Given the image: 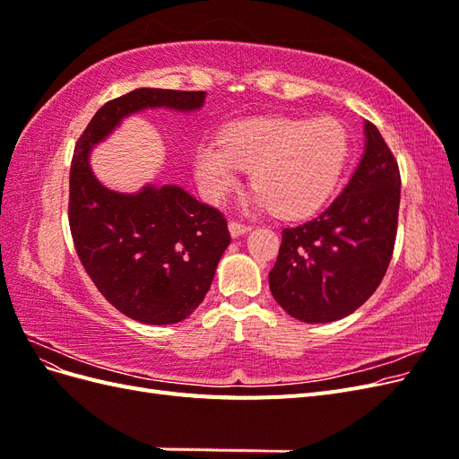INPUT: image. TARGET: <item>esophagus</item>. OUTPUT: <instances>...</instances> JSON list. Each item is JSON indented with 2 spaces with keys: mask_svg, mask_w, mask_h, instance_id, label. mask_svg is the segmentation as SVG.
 Masks as SVG:
<instances>
[{
  "mask_svg": "<svg viewBox=\"0 0 459 459\" xmlns=\"http://www.w3.org/2000/svg\"><path fill=\"white\" fill-rule=\"evenodd\" d=\"M253 228L248 226V224H241V221H238V220H231L230 221V233L233 235V238H239V235H243V233H247V231H251Z\"/></svg>",
  "mask_w": 459,
  "mask_h": 459,
  "instance_id": "1",
  "label": "esophagus"
}]
</instances>
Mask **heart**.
<instances>
[{"instance_id":"b5f03b06","label":"heart","mask_w":459,"mask_h":459,"mask_svg":"<svg viewBox=\"0 0 459 459\" xmlns=\"http://www.w3.org/2000/svg\"><path fill=\"white\" fill-rule=\"evenodd\" d=\"M224 143L204 140L193 157L197 182L211 203H221L253 169V204L281 218L316 212L335 191L351 152L339 118H253L233 124Z\"/></svg>"}]
</instances>
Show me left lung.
<instances>
[{
  "label": "left lung",
  "mask_w": 459,
  "mask_h": 459,
  "mask_svg": "<svg viewBox=\"0 0 459 459\" xmlns=\"http://www.w3.org/2000/svg\"><path fill=\"white\" fill-rule=\"evenodd\" d=\"M366 151L341 195L314 220L281 231L268 273L277 304L300 322L327 324L375 293L393 258L400 170L379 130L366 120Z\"/></svg>",
  "instance_id": "left-lung-1"
}]
</instances>
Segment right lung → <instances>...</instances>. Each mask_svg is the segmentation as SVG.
Returning a JSON list of instances; mask_svg holds the SVG:
<instances>
[{
  "instance_id": "1",
  "label": "right lung",
  "mask_w": 459,
  "mask_h": 459,
  "mask_svg": "<svg viewBox=\"0 0 459 459\" xmlns=\"http://www.w3.org/2000/svg\"><path fill=\"white\" fill-rule=\"evenodd\" d=\"M203 103L204 91L134 90L97 110L74 147L68 195L74 248L100 293L135 322L169 325L191 316L231 241L228 221L178 186H145L132 195L107 189L90 169V151L137 110L187 113Z\"/></svg>"
}]
</instances>
